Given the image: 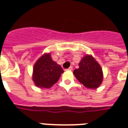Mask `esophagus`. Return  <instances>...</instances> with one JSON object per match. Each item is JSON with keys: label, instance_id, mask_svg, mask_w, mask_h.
<instances>
[{"label": "esophagus", "instance_id": "obj_1", "mask_svg": "<svg viewBox=\"0 0 128 128\" xmlns=\"http://www.w3.org/2000/svg\"><path fill=\"white\" fill-rule=\"evenodd\" d=\"M67 70H72V66H70Z\"/></svg>", "mask_w": 128, "mask_h": 128}]
</instances>
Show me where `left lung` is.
Masks as SVG:
<instances>
[{"mask_svg": "<svg viewBox=\"0 0 128 128\" xmlns=\"http://www.w3.org/2000/svg\"><path fill=\"white\" fill-rule=\"evenodd\" d=\"M73 71L78 80L88 88H96L103 80L102 69L92 56H86Z\"/></svg>", "mask_w": 128, "mask_h": 128, "instance_id": "8db88e82", "label": "left lung"}]
</instances>
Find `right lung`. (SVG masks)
Here are the masks:
<instances>
[{"label":"right lung","instance_id":"add662e5","mask_svg":"<svg viewBox=\"0 0 128 128\" xmlns=\"http://www.w3.org/2000/svg\"><path fill=\"white\" fill-rule=\"evenodd\" d=\"M63 72L60 65L52 60L50 54H46L34 65L33 80L38 87L47 88L58 81Z\"/></svg>","mask_w":128,"mask_h":128}]
</instances>
